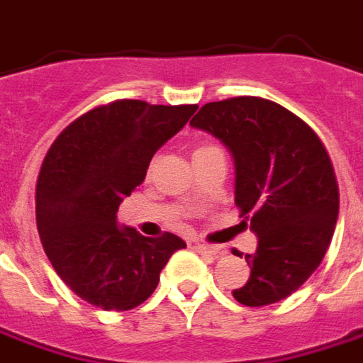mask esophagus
I'll return each instance as SVG.
<instances>
[{"label":"esophagus","instance_id":"obj_1","mask_svg":"<svg viewBox=\"0 0 363 363\" xmlns=\"http://www.w3.org/2000/svg\"><path fill=\"white\" fill-rule=\"evenodd\" d=\"M194 250L199 253H204V255H212V257H218V255H224V247L222 245H206V243H196Z\"/></svg>","mask_w":363,"mask_h":363}]
</instances>
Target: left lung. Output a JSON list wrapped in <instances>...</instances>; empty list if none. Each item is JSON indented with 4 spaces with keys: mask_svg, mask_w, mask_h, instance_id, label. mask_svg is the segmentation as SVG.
<instances>
[{
    "mask_svg": "<svg viewBox=\"0 0 363 363\" xmlns=\"http://www.w3.org/2000/svg\"><path fill=\"white\" fill-rule=\"evenodd\" d=\"M190 125L232 153L235 206L257 235L255 253H245L250 279L232 295L245 306L287 298L320 265L336 228L338 182L323 141L293 111L255 96L204 104Z\"/></svg>",
    "mask_w": 363,
    "mask_h": 363,
    "instance_id": "obj_1",
    "label": "left lung"
}]
</instances>
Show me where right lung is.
<instances>
[{"label":"right lung","instance_id":"right-lung-1","mask_svg":"<svg viewBox=\"0 0 363 363\" xmlns=\"http://www.w3.org/2000/svg\"><path fill=\"white\" fill-rule=\"evenodd\" d=\"M199 106L116 100L86 111L50 145L35 194L47 257L80 298L104 311H129L153 295L179 235L145 238L118 224V208L145 181L157 151Z\"/></svg>","mask_w":363,"mask_h":363}]
</instances>
